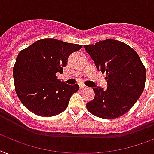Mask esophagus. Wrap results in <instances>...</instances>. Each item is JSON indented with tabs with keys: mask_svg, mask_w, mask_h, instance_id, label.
I'll use <instances>...</instances> for the list:
<instances>
[{
	"mask_svg": "<svg viewBox=\"0 0 154 154\" xmlns=\"http://www.w3.org/2000/svg\"><path fill=\"white\" fill-rule=\"evenodd\" d=\"M87 88V86H85V85H80V88H81V89H84V88Z\"/></svg>",
	"mask_w": 154,
	"mask_h": 154,
	"instance_id": "1",
	"label": "esophagus"
}]
</instances>
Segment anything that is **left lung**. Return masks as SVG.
<instances>
[{"label":"left lung","instance_id":"obj_1","mask_svg":"<svg viewBox=\"0 0 154 154\" xmlns=\"http://www.w3.org/2000/svg\"><path fill=\"white\" fill-rule=\"evenodd\" d=\"M96 67L106 73L107 88H93L95 97L88 102V112L99 118L113 119L134 105L145 88L146 72L138 53L116 39L84 46Z\"/></svg>","mask_w":154,"mask_h":154}]
</instances>
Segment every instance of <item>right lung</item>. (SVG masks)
<instances>
[{"instance_id": "add662e5", "label": "right lung", "mask_w": 154, "mask_h": 154, "mask_svg": "<svg viewBox=\"0 0 154 154\" xmlns=\"http://www.w3.org/2000/svg\"><path fill=\"white\" fill-rule=\"evenodd\" d=\"M81 47L82 45L43 38L19 53L13 67L15 90L27 109L37 116L51 117L67 108L79 85L59 81L56 73H63L69 56Z\"/></svg>"}]
</instances>
